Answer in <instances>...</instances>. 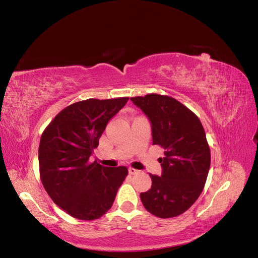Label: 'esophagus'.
<instances>
[{
    "instance_id": "esophagus-1",
    "label": "esophagus",
    "mask_w": 258,
    "mask_h": 258,
    "mask_svg": "<svg viewBox=\"0 0 258 258\" xmlns=\"http://www.w3.org/2000/svg\"><path fill=\"white\" fill-rule=\"evenodd\" d=\"M139 173H140V171L136 170V168H133V167L129 168V174L130 175H136V174H139Z\"/></svg>"
}]
</instances>
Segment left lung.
<instances>
[{"label":"left lung","mask_w":258,"mask_h":258,"mask_svg":"<svg viewBox=\"0 0 258 258\" xmlns=\"http://www.w3.org/2000/svg\"><path fill=\"white\" fill-rule=\"evenodd\" d=\"M152 123L153 145L165 149L160 158L161 176L149 174L152 188L141 193L150 214L177 217L188 210L201 195L210 167V149L199 117L172 97L149 94L132 97Z\"/></svg>","instance_id":"8db88e82"}]
</instances>
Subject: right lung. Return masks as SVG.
<instances>
[{
    "mask_svg": "<svg viewBox=\"0 0 258 258\" xmlns=\"http://www.w3.org/2000/svg\"><path fill=\"white\" fill-rule=\"evenodd\" d=\"M87 99L68 105L44 129L38 149L40 179L56 205L76 219L91 221L108 211L126 166L88 162L106 123L128 101Z\"/></svg>",
    "mask_w": 258,
    "mask_h": 258,
    "instance_id": "obj_1",
    "label": "right lung"
}]
</instances>
